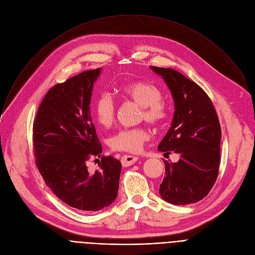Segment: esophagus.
Wrapping results in <instances>:
<instances>
[{
	"label": "esophagus",
	"mask_w": 255,
	"mask_h": 255,
	"mask_svg": "<svg viewBox=\"0 0 255 255\" xmlns=\"http://www.w3.org/2000/svg\"><path fill=\"white\" fill-rule=\"evenodd\" d=\"M137 160H138V157L134 156V155H124L121 158V162H122V165L124 167H127V166H130V165L134 164Z\"/></svg>",
	"instance_id": "34e87169"
}]
</instances>
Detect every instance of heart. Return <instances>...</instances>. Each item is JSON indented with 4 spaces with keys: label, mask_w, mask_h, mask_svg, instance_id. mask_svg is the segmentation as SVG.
Returning <instances> with one entry per match:
<instances>
[{
    "label": "heart",
    "mask_w": 255,
    "mask_h": 255,
    "mask_svg": "<svg viewBox=\"0 0 255 255\" xmlns=\"http://www.w3.org/2000/svg\"><path fill=\"white\" fill-rule=\"evenodd\" d=\"M120 91L123 97L142 107V116L149 124L157 125L165 118L166 108L156 86L147 82H132L123 85ZM94 113L101 126L111 127L116 116V104L112 96L101 94L95 102ZM146 139L147 133L142 128L122 129L109 139V145L114 150L138 152Z\"/></svg>",
    "instance_id": "1"
}]
</instances>
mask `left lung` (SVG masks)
Here are the masks:
<instances>
[{"label":"left lung","instance_id":"left-lung-1","mask_svg":"<svg viewBox=\"0 0 255 255\" xmlns=\"http://www.w3.org/2000/svg\"><path fill=\"white\" fill-rule=\"evenodd\" d=\"M169 89L174 113L158 150L177 153L176 162L165 164L160 197L173 205L204 199L218 176L221 127L215 108L204 90L172 68L150 66Z\"/></svg>","mask_w":255,"mask_h":255}]
</instances>
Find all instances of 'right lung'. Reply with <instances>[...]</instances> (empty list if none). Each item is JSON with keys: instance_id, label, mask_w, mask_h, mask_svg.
I'll return each instance as SVG.
<instances>
[{"instance_id": "1", "label": "right lung", "mask_w": 255, "mask_h": 255, "mask_svg": "<svg viewBox=\"0 0 255 255\" xmlns=\"http://www.w3.org/2000/svg\"><path fill=\"white\" fill-rule=\"evenodd\" d=\"M101 71H83L50 89L33 125L36 165L46 186L69 207L89 213L116 200L121 173V162L112 156H103L95 172L86 164L102 153L90 109Z\"/></svg>"}]
</instances>
